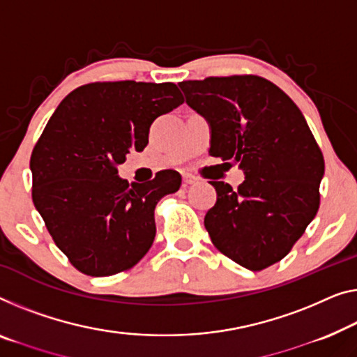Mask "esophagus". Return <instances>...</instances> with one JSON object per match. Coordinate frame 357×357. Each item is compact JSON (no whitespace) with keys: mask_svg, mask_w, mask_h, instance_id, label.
Returning a JSON list of instances; mask_svg holds the SVG:
<instances>
[{"mask_svg":"<svg viewBox=\"0 0 357 357\" xmlns=\"http://www.w3.org/2000/svg\"><path fill=\"white\" fill-rule=\"evenodd\" d=\"M197 181V178H194V176H190V174H183V183H184V185H189V184H194Z\"/></svg>","mask_w":357,"mask_h":357,"instance_id":"1","label":"esophagus"}]
</instances>
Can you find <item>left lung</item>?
<instances>
[{
	"instance_id": "8db88e82",
	"label": "left lung",
	"mask_w": 357,
	"mask_h": 357,
	"mask_svg": "<svg viewBox=\"0 0 357 357\" xmlns=\"http://www.w3.org/2000/svg\"><path fill=\"white\" fill-rule=\"evenodd\" d=\"M185 102L210 123L211 157L238 163L232 189L210 181L216 204L205 215L213 245L250 271L287 257L319 210L324 157L301 110L257 75L181 82Z\"/></svg>"
}]
</instances>
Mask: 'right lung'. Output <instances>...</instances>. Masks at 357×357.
<instances>
[{"instance_id":"add662e5","label":"right lung","mask_w":357,"mask_h":357,"mask_svg":"<svg viewBox=\"0 0 357 357\" xmlns=\"http://www.w3.org/2000/svg\"><path fill=\"white\" fill-rule=\"evenodd\" d=\"M184 102L174 83L104 82L73 89L31 152V199L52 241L83 274L130 269L155 238V205L176 192L181 174L158 172L128 183L116 167L144 151L157 116Z\"/></svg>"}]
</instances>
